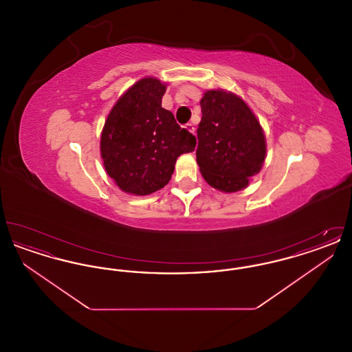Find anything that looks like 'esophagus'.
Returning a JSON list of instances; mask_svg holds the SVG:
<instances>
[{"mask_svg": "<svg viewBox=\"0 0 352 352\" xmlns=\"http://www.w3.org/2000/svg\"><path fill=\"white\" fill-rule=\"evenodd\" d=\"M190 133L195 134V126L191 124V122H188V124H186V126H184Z\"/></svg>", "mask_w": 352, "mask_h": 352, "instance_id": "obj_1", "label": "esophagus"}]
</instances>
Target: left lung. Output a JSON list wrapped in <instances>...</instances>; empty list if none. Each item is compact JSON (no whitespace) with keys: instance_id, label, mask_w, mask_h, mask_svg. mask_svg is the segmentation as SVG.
<instances>
[{"instance_id":"8db88e82","label":"left lung","mask_w":352,"mask_h":352,"mask_svg":"<svg viewBox=\"0 0 352 352\" xmlns=\"http://www.w3.org/2000/svg\"><path fill=\"white\" fill-rule=\"evenodd\" d=\"M197 162L201 177L223 192L245 188L260 173L267 140L247 102L226 89H208L201 99Z\"/></svg>"}]
</instances>
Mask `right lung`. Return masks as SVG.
Segmentation results:
<instances>
[{
	"label": "right lung",
	"instance_id": "add662e5",
	"mask_svg": "<svg viewBox=\"0 0 352 352\" xmlns=\"http://www.w3.org/2000/svg\"><path fill=\"white\" fill-rule=\"evenodd\" d=\"M166 85L153 76L140 79L105 118L100 135L102 165L126 194L149 195L165 187L177 158L195 149V135L162 108Z\"/></svg>",
	"mask_w": 352,
	"mask_h": 352
}]
</instances>
